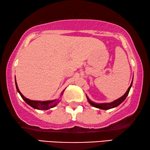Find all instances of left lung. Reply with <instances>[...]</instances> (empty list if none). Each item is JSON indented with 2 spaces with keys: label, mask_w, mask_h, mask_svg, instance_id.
Here are the masks:
<instances>
[{
  "label": "left lung",
  "mask_w": 150,
  "mask_h": 150,
  "mask_svg": "<svg viewBox=\"0 0 150 150\" xmlns=\"http://www.w3.org/2000/svg\"><path fill=\"white\" fill-rule=\"evenodd\" d=\"M132 82H133V79H132V83H131L130 87H128V90H127V91L126 92V93H125L124 95L122 96L121 98H118V99L115 100L113 102H109V103H96V102H93V101H91V100L87 97V96L86 95V96H87L88 102H89V103L91 104V106H93L96 108H100V109H102V110H108V109H110V108L117 107V106L120 105L121 103H122V102L125 100V99H126L127 96H128V93H129V91H130V88L132 85Z\"/></svg>",
  "instance_id": "left-lung-1"
}]
</instances>
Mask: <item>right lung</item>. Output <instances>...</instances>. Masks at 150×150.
Returning <instances> with one entry per match:
<instances>
[{
    "label": "right lung",
    "mask_w": 150,
    "mask_h": 150,
    "mask_svg": "<svg viewBox=\"0 0 150 150\" xmlns=\"http://www.w3.org/2000/svg\"><path fill=\"white\" fill-rule=\"evenodd\" d=\"M15 83H16V89H17V91L18 93H20V95L21 96L22 99H23L24 101L26 102V104H28V105L31 106L33 108H35V109L38 110H48L50 109L51 108L54 107L56 106L59 102H60V100L59 99H56L54 100H48V101H38V100H31L28 99L24 97V96L22 95L21 92L20 91L19 89H18L17 82H16V80L15 79ZM65 89L62 91L61 93V96H62L63 94V92H64Z\"/></svg>",
    "instance_id": "1"
}]
</instances>
